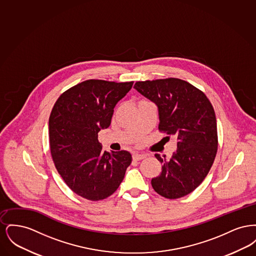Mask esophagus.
I'll use <instances>...</instances> for the list:
<instances>
[{"instance_id":"34e87169","label":"esophagus","mask_w":256,"mask_h":256,"mask_svg":"<svg viewBox=\"0 0 256 256\" xmlns=\"http://www.w3.org/2000/svg\"><path fill=\"white\" fill-rule=\"evenodd\" d=\"M146 158V154H134L132 156V158L134 161H139V160H142Z\"/></svg>"}]
</instances>
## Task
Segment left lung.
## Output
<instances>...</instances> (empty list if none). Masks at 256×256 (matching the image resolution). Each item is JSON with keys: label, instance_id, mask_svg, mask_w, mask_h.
<instances>
[{"label": "left lung", "instance_id": "left-lung-1", "mask_svg": "<svg viewBox=\"0 0 256 256\" xmlns=\"http://www.w3.org/2000/svg\"><path fill=\"white\" fill-rule=\"evenodd\" d=\"M134 88L158 108L159 130L178 137V148L162 165L152 186L174 200L190 194L204 182L217 154L215 111L204 92L180 78L137 82Z\"/></svg>", "mask_w": 256, "mask_h": 256}]
</instances>
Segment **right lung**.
Instances as JSON below:
<instances>
[{
  "label": "right lung",
  "instance_id": "right-lung-1",
  "mask_svg": "<svg viewBox=\"0 0 256 256\" xmlns=\"http://www.w3.org/2000/svg\"><path fill=\"white\" fill-rule=\"evenodd\" d=\"M132 86L134 82L88 80L56 102L49 119L50 154L61 178L76 195L104 200L122 182L132 154L104 150L98 134L110 126L115 106Z\"/></svg>",
  "mask_w": 256,
  "mask_h": 256
}]
</instances>
